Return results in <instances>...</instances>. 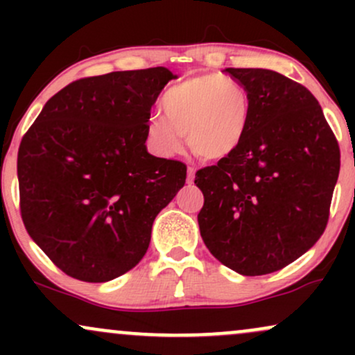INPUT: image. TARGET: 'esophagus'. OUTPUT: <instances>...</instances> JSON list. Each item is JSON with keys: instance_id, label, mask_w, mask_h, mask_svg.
Wrapping results in <instances>:
<instances>
[{"instance_id": "esophagus-1", "label": "esophagus", "mask_w": 355, "mask_h": 355, "mask_svg": "<svg viewBox=\"0 0 355 355\" xmlns=\"http://www.w3.org/2000/svg\"><path fill=\"white\" fill-rule=\"evenodd\" d=\"M193 178H195V168L193 166H189V170H187V182L193 183Z\"/></svg>"}]
</instances>
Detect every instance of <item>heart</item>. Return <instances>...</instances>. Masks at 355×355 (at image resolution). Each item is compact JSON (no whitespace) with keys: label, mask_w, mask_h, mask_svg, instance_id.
<instances>
[{"label":"heart","mask_w":355,"mask_h":355,"mask_svg":"<svg viewBox=\"0 0 355 355\" xmlns=\"http://www.w3.org/2000/svg\"><path fill=\"white\" fill-rule=\"evenodd\" d=\"M165 116H152L146 123L150 148L172 157L183 146L207 160L229 157L242 145L252 120L247 89L227 76L197 75L175 83L162 98Z\"/></svg>","instance_id":"obj_1"}]
</instances>
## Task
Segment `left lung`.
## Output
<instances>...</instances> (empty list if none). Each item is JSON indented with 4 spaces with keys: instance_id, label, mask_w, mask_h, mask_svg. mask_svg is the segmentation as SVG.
<instances>
[{
    "instance_id": "1",
    "label": "left lung",
    "mask_w": 355,
    "mask_h": 355,
    "mask_svg": "<svg viewBox=\"0 0 355 355\" xmlns=\"http://www.w3.org/2000/svg\"><path fill=\"white\" fill-rule=\"evenodd\" d=\"M247 89L252 120L242 145L195 173L200 235L242 275H266L299 259L324 234L340 150L315 96L263 68H225Z\"/></svg>"
}]
</instances>
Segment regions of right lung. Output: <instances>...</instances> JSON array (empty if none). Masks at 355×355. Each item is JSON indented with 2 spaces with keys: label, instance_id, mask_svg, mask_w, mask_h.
<instances>
[{
  "label": "right lung",
  "instance_id": "1",
  "mask_svg": "<svg viewBox=\"0 0 355 355\" xmlns=\"http://www.w3.org/2000/svg\"><path fill=\"white\" fill-rule=\"evenodd\" d=\"M168 68L73 81L46 101L18 150L21 218L67 275L108 282L144 259L153 220L187 166L146 152V123Z\"/></svg>",
  "mask_w": 355,
  "mask_h": 355
}]
</instances>
